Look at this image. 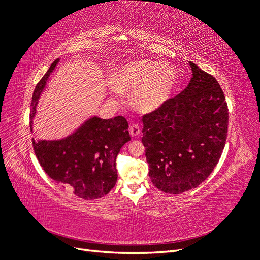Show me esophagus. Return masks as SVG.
I'll use <instances>...</instances> for the list:
<instances>
[{
	"instance_id": "34e87169",
	"label": "esophagus",
	"mask_w": 260,
	"mask_h": 260,
	"mask_svg": "<svg viewBox=\"0 0 260 260\" xmlns=\"http://www.w3.org/2000/svg\"><path fill=\"white\" fill-rule=\"evenodd\" d=\"M129 132H130V135H131L132 137L139 136L140 132H141L139 124H138V123H132V124L130 125V128H129Z\"/></svg>"
}]
</instances>
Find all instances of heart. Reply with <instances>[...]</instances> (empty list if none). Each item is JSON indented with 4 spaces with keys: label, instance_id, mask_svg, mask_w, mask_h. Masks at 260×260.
I'll return each instance as SVG.
<instances>
[{
    "label": "heart",
    "instance_id": "1",
    "mask_svg": "<svg viewBox=\"0 0 260 260\" xmlns=\"http://www.w3.org/2000/svg\"><path fill=\"white\" fill-rule=\"evenodd\" d=\"M177 73L168 64L137 60L123 66L109 81L115 94L133 91V104L141 112H153L169 100L175 90Z\"/></svg>",
    "mask_w": 260,
    "mask_h": 260
}]
</instances>
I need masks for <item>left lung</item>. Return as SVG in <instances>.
I'll list each match as a JSON object with an SVG mask.
<instances>
[{
    "label": "left lung",
    "instance_id": "left-lung-1",
    "mask_svg": "<svg viewBox=\"0 0 260 260\" xmlns=\"http://www.w3.org/2000/svg\"><path fill=\"white\" fill-rule=\"evenodd\" d=\"M186 88L143 116L148 176L158 190L181 194L215 169L225 145L229 112L215 77L190 61Z\"/></svg>",
    "mask_w": 260,
    "mask_h": 260
}]
</instances>
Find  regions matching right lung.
<instances>
[{"label":"right lung","mask_w":260,"mask_h":260,"mask_svg":"<svg viewBox=\"0 0 260 260\" xmlns=\"http://www.w3.org/2000/svg\"><path fill=\"white\" fill-rule=\"evenodd\" d=\"M59 58L37 84L30 111V130L39 98ZM128 121L122 116L101 119L94 116L65 139L36 141L35 154L41 167L58 185L83 200L100 199L111 192L117 181L116 157L130 141Z\"/></svg>","instance_id":"right-lung-1"}]
</instances>
